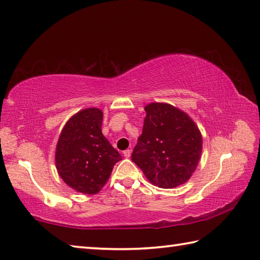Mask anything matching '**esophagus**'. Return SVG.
I'll return each instance as SVG.
<instances>
[{
	"label": "esophagus",
	"mask_w": 260,
	"mask_h": 260,
	"mask_svg": "<svg viewBox=\"0 0 260 260\" xmlns=\"http://www.w3.org/2000/svg\"><path fill=\"white\" fill-rule=\"evenodd\" d=\"M122 153H124V156L126 158H129L131 157V153H132V150H131V149H126V150L122 152Z\"/></svg>",
	"instance_id": "1"
}]
</instances>
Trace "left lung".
<instances>
[{"label": "left lung", "instance_id": "left-lung-1", "mask_svg": "<svg viewBox=\"0 0 260 260\" xmlns=\"http://www.w3.org/2000/svg\"><path fill=\"white\" fill-rule=\"evenodd\" d=\"M142 134L132 160L159 188H174L189 180L202 153L199 127L181 110L166 103L146 108Z\"/></svg>", "mask_w": 260, "mask_h": 260}]
</instances>
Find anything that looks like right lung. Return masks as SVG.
<instances>
[{"mask_svg":"<svg viewBox=\"0 0 260 260\" xmlns=\"http://www.w3.org/2000/svg\"><path fill=\"white\" fill-rule=\"evenodd\" d=\"M103 113L85 109L70 119L56 148V167L63 181L82 193H96L108 181L120 153L102 134Z\"/></svg>","mask_w":260,"mask_h":260,"instance_id":"right-lung-1","label":"right lung"}]
</instances>
